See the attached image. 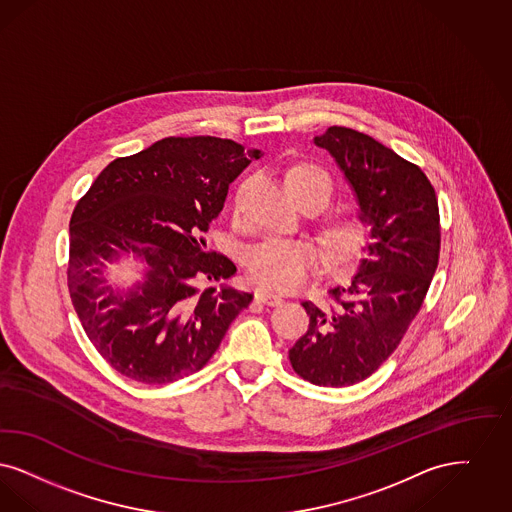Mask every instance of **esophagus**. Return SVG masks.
<instances>
[{
    "mask_svg": "<svg viewBox=\"0 0 512 512\" xmlns=\"http://www.w3.org/2000/svg\"><path fill=\"white\" fill-rule=\"evenodd\" d=\"M256 300L262 302V304H267V306H281L283 296H279L275 292H267V290H258L256 292Z\"/></svg>",
    "mask_w": 512,
    "mask_h": 512,
    "instance_id": "34e87169",
    "label": "esophagus"
}]
</instances>
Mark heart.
Returning <instances> with one entry per match:
<instances>
[{
  "label": "heart",
  "mask_w": 512,
  "mask_h": 512,
  "mask_svg": "<svg viewBox=\"0 0 512 512\" xmlns=\"http://www.w3.org/2000/svg\"><path fill=\"white\" fill-rule=\"evenodd\" d=\"M285 181L298 202L315 199L325 208L333 199V179L310 162L290 166ZM369 233V223L356 214L331 216L319 229L323 246L336 266L356 262L369 243ZM321 260V248L302 237H267L246 252V267L252 281L273 290L298 289L319 269Z\"/></svg>",
  "instance_id": "1"
}]
</instances>
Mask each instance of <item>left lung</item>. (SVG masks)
Masks as SVG:
<instances>
[{"mask_svg":"<svg viewBox=\"0 0 512 512\" xmlns=\"http://www.w3.org/2000/svg\"><path fill=\"white\" fill-rule=\"evenodd\" d=\"M315 145L354 187L373 243L352 281L329 290V304L302 302L310 327L289 359L298 377L342 388L371 377L421 312L440 258V210L423 170L371 135L331 126Z\"/></svg>","mask_w":512,"mask_h":512,"instance_id":"left-lung-1","label":"left lung"}]
</instances>
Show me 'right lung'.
Listing matches in <instances>:
<instances>
[{
    "label": "right lung",
    "mask_w": 512,
    "mask_h": 512,
    "mask_svg": "<svg viewBox=\"0 0 512 512\" xmlns=\"http://www.w3.org/2000/svg\"><path fill=\"white\" fill-rule=\"evenodd\" d=\"M252 158L260 151L231 139L164 137L112 160L78 200L68 292L91 344L122 377L168 384L197 373L252 302L250 292L214 287L237 267L202 237ZM120 257L148 267L128 293L104 277Z\"/></svg>",
    "instance_id": "right-lung-1"
}]
</instances>
